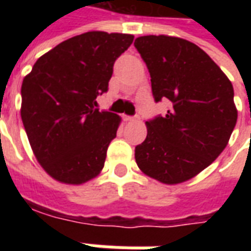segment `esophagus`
<instances>
[{"label": "esophagus", "mask_w": 251, "mask_h": 251, "mask_svg": "<svg viewBox=\"0 0 251 251\" xmlns=\"http://www.w3.org/2000/svg\"><path fill=\"white\" fill-rule=\"evenodd\" d=\"M124 120H125L126 122H133V121H136L137 118L136 117H129V115H125V117H124Z\"/></svg>", "instance_id": "1"}]
</instances>
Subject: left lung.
Listing matches in <instances>:
<instances>
[{
  "label": "left lung",
  "instance_id": "1",
  "mask_svg": "<svg viewBox=\"0 0 251 251\" xmlns=\"http://www.w3.org/2000/svg\"><path fill=\"white\" fill-rule=\"evenodd\" d=\"M134 47L147 63L156 102L169 100L164 117L147 121L145 141L136 163L163 184L192 179L228 144L238 111L226 74L201 48L167 35L137 37Z\"/></svg>",
  "mask_w": 251,
  "mask_h": 251
}]
</instances>
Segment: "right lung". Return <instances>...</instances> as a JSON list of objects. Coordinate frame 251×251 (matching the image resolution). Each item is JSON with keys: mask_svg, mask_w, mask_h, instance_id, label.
Listing matches in <instances>:
<instances>
[{"mask_svg": "<svg viewBox=\"0 0 251 251\" xmlns=\"http://www.w3.org/2000/svg\"><path fill=\"white\" fill-rule=\"evenodd\" d=\"M134 36L91 30L37 59L21 86V120L43 169L64 184L97 177L117 136L120 115L95 109L117 57Z\"/></svg>", "mask_w": 251, "mask_h": 251, "instance_id": "right-lung-1", "label": "right lung"}]
</instances>
